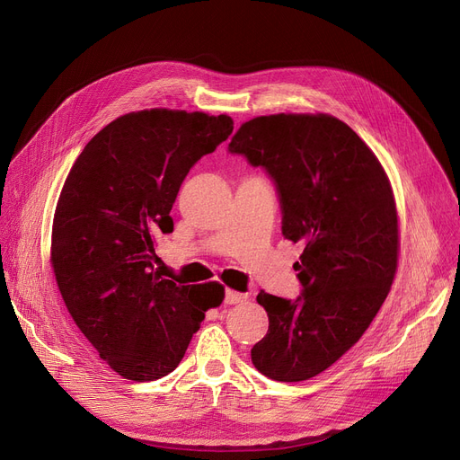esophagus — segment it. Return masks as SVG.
Returning <instances> with one entry per match:
<instances>
[{"mask_svg":"<svg viewBox=\"0 0 460 460\" xmlns=\"http://www.w3.org/2000/svg\"><path fill=\"white\" fill-rule=\"evenodd\" d=\"M244 300H248L246 293L231 291V288H227V291H226V304H238V302H244Z\"/></svg>","mask_w":460,"mask_h":460,"instance_id":"34e87169","label":"esophagus"}]
</instances>
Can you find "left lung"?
I'll return each instance as SVG.
<instances>
[{
    "mask_svg": "<svg viewBox=\"0 0 460 460\" xmlns=\"http://www.w3.org/2000/svg\"><path fill=\"white\" fill-rule=\"evenodd\" d=\"M229 151L262 165L281 203V233L304 244L295 302L261 291L269 332L252 349L264 376L300 382L326 371L369 328L399 261V217L388 175L349 125L328 113L261 115Z\"/></svg>",
    "mask_w": 460,
    "mask_h": 460,
    "instance_id": "1",
    "label": "left lung"
}]
</instances>
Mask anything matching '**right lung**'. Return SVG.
I'll return each instance as SVG.
<instances>
[{"mask_svg":"<svg viewBox=\"0 0 460 460\" xmlns=\"http://www.w3.org/2000/svg\"><path fill=\"white\" fill-rule=\"evenodd\" d=\"M233 132L229 115L153 108L117 117L76 158L54 214L50 262L87 341L123 378L172 373L224 285H177L155 262L156 238L190 167Z\"/></svg>","mask_w":460,"mask_h":460,"instance_id":"1","label":"right lung"}]
</instances>
